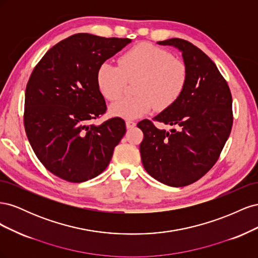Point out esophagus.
Instances as JSON below:
<instances>
[{
	"instance_id": "34e87169",
	"label": "esophagus",
	"mask_w": 258,
	"mask_h": 258,
	"mask_svg": "<svg viewBox=\"0 0 258 258\" xmlns=\"http://www.w3.org/2000/svg\"><path fill=\"white\" fill-rule=\"evenodd\" d=\"M136 124H137V122H136V121H134V120H127V121H126V126H127V128H128V129L136 127Z\"/></svg>"
}]
</instances>
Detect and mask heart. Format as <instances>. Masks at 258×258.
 <instances>
[{
	"label": "heart",
	"mask_w": 258,
	"mask_h": 258,
	"mask_svg": "<svg viewBox=\"0 0 258 258\" xmlns=\"http://www.w3.org/2000/svg\"><path fill=\"white\" fill-rule=\"evenodd\" d=\"M114 66L103 62L97 70V85L108 101L119 99L127 83L135 82V96L117 101L111 107L114 115L134 119L150 112L167 110L181 98L188 70L185 62L168 50L150 43H141L123 52Z\"/></svg>",
	"instance_id": "b5f03b06"
}]
</instances>
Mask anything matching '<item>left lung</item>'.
<instances>
[{
	"instance_id": "left-lung-1",
	"label": "left lung",
	"mask_w": 258,
	"mask_h": 258,
	"mask_svg": "<svg viewBox=\"0 0 258 258\" xmlns=\"http://www.w3.org/2000/svg\"><path fill=\"white\" fill-rule=\"evenodd\" d=\"M158 44L182 51L188 80L172 106L153 120L138 122L144 135L140 153L151 176L169 186L183 187L197 182L220 158L232 128V98L214 62L194 44L182 38ZM154 121L176 128L170 133L160 131Z\"/></svg>"
}]
</instances>
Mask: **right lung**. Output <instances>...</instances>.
I'll return each mask as SVG.
<instances>
[{
    "label": "right lung",
    "instance_id": "add662e5",
    "mask_svg": "<svg viewBox=\"0 0 258 258\" xmlns=\"http://www.w3.org/2000/svg\"><path fill=\"white\" fill-rule=\"evenodd\" d=\"M129 38L77 33L62 40L35 66L26 88L23 124L36 157L49 172L71 183L102 173L126 122L106 113L97 70L129 44Z\"/></svg>",
    "mask_w": 258,
    "mask_h": 258
}]
</instances>
